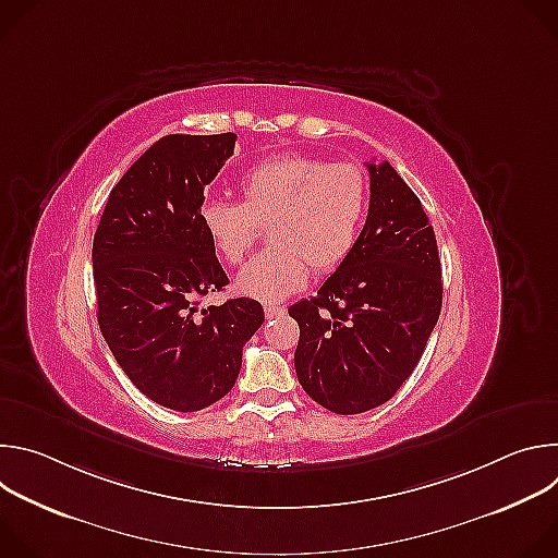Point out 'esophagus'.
<instances>
[{"instance_id": "obj_1", "label": "esophagus", "mask_w": 558, "mask_h": 558, "mask_svg": "<svg viewBox=\"0 0 558 558\" xmlns=\"http://www.w3.org/2000/svg\"><path fill=\"white\" fill-rule=\"evenodd\" d=\"M284 313H287V306H280V304H267L265 306V317H267V320H274V317L284 315Z\"/></svg>"}]
</instances>
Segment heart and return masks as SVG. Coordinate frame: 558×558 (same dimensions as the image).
I'll return each mask as SVG.
<instances>
[{
	"mask_svg": "<svg viewBox=\"0 0 558 558\" xmlns=\"http://www.w3.org/2000/svg\"><path fill=\"white\" fill-rule=\"evenodd\" d=\"M243 203L207 196L198 220L214 252L241 265L269 225L267 252L252 258L235 278L238 293L280 302L317 274L340 269L362 235L371 185L362 166L327 163L306 154H278L247 170L238 185Z\"/></svg>",
	"mask_w": 558,
	"mask_h": 558,
	"instance_id": "1",
	"label": "heart"
}]
</instances>
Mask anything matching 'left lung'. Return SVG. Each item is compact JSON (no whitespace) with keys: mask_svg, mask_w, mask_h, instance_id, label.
Returning <instances> with one entry per match:
<instances>
[{"mask_svg":"<svg viewBox=\"0 0 558 558\" xmlns=\"http://www.w3.org/2000/svg\"><path fill=\"white\" fill-rule=\"evenodd\" d=\"M368 216L351 258L289 306L295 375L338 415L381 407L415 371L441 311V263L422 201L384 161L366 163Z\"/></svg>","mask_w":558,"mask_h":558,"instance_id":"8db88e82","label":"left lung"}]
</instances>
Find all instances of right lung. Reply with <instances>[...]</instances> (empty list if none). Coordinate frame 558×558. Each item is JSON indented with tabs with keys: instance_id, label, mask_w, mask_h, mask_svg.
Instances as JSON below:
<instances>
[{
	"instance_id": "obj_1",
	"label": "right lung",
	"mask_w": 558,
	"mask_h": 558,
	"mask_svg": "<svg viewBox=\"0 0 558 558\" xmlns=\"http://www.w3.org/2000/svg\"><path fill=\"white\" fill-rule=\"evenodd\" d=\"M233 145V132L156 141L112 187L95 231L99 329L130 381L170 411L225 397L265 323L252 298L198 308V298L229 284L198 205Z\"/></svg>"
}]
</instances>
